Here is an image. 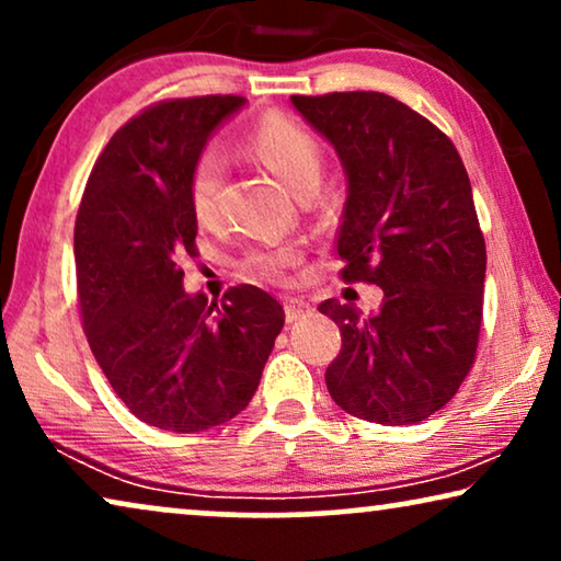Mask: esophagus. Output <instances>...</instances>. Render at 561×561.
I'll use <instances>...</instances> for the list:
<instances>
[{"label":"esophagus","mask_w":561,"mask_h":561,"mask_svg":"<svg viewBox=\"0 0 561 561\" xmlns=\"http://www.w3.org/2000/svg\"><path fill=\"white\" fill-rule=\"evenodd\" d=\"M311 311H313V306L301 301V298H288V301H286V319H288V321L306 319Z\"/></svg>","instance_id":"1"}]
</instances>
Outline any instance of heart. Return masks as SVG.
Returning <instances> with one entry per match:
<instances>
[{"instance_id": "obj_1", "label": "heart", "mask_w": 561, "mask_h": 561, "mask_svg": "<svg viewBox=\"0 0 561 561\" xmlns=\"http://www.w3.org/2000/svg\"><path fill=\"white\" fill-rule=\"evenodd\" d=\"M250 148L255 156L294 191L306 194L319 186L321 179V145L309 129L298 125L283 114H271L255 127L250 137ZM225 181V158L217 150H206L191 168L188 179V202L194 217L206 225L217 217L219 191ZM296 252L283 250H263L252 252L248 265L252 271L265 275V278H280L283 271L294 263Z\"/></svg>"}]
</instances>
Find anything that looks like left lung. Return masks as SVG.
Here are the masks:
<instances>
[{
  "instance_id": "obj_1",
  "label": "left lung",
  "mask_w": 561,
  "mask_h": 561,
  "mask_svg": "<svg viewBox=\"0 0 561 561\" xmlns=\"http://www.w3.org/2000/svg\"><path fill=\"white\" fill-rule=\"evenodd\" d=\"M290 104L342 160V278L382 288L370 317L336 298L319 306L342 332L329 396L357 419L419 424L455 398L480 336L488 257L462 158L439 127L380 91Z\"/></svg>"
}]
</instances>
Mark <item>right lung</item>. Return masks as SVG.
Segmentation results:
<instances>
[{
  "label": "right lung",
  "instance_id": "right-lung-1",
  "mask_svg": "<svg viewBox=\"0 0 561 561\" xmlns=\"http://www.w3.org/2000/svg\"><path fill=\"white\" fill-rule=\"evenodd\" d=\"M242 96L160 102L119 127L99 156L73 229L89 347L145 424L194 434L248 409L280 334L283 306L255 286L221 304L186 294L196 255L191 168Z\"/></svg>",
  "mask_w": 561,
  "mask_h": 561
}]
</instances>
